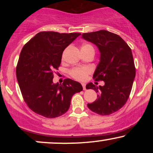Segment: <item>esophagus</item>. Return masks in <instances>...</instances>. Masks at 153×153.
Segmentation results:
<instances>
[{
	"instance_id": "1",
	"label": "esophagus",
	"mask_w": 153,
	"mask_h": 153,
	"mask_svg": "<svg viewBox=\"0 0 153 153\" xmlns=\"http://www.w3.org/2000/svg\"><path fill=\"white\" fill-rule=\"evenodd\" d=\"M82 88H83V90L84 91L86 90V88H85V83H82Z\"/></svg>"
}]
</instances>
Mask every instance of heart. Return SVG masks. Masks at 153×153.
I'll return each instance as SVG.
<instances>
[{
  "label": "heart",
  "instance_id": "heart-1",
  "mask_svg": "<svg viewBox=\"0 0 153 153\" xmlns=\"http://www.w3.org/2000/svg\"><path fill=\"white\" fill-rule=\"evenodd\" d=\"M87 49H94L90 45L85 44L81 47V50H87ZM91 73V70L88 67H75L72 68L69 71V74L75 80L79 81L85 80Z\"/></svg>",
  "mask_w": 153,
  "mask_h": 153
}]
</instances>
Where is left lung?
<instances>
[{"label":"left lung","instance_id":"8db88e82","mask_svg":"<svg viewBox=\"0 0 153 153\" xmlns=\"http://www.w3.org/2000/svg\"><path fill=\"white\" fill-rule=\"evenodd\" d=\"M82 37L99 48L100 62L94 77L105 82L103 86L87 84V89H94L99 94L88 107L99 115H110L120 109L130 95L136 74L131 48L119 35L106 30L84 33Z\"/></svg>","mask_w":153,"mask_h":153}]
</instances>
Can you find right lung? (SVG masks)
<instances>
[{"label":"right lung","mask_w":153,"mask_h":153,"mask_svg":"<svg viewBox=\"0 0 153 153\" xmlns=\"http://www.w3.org/2000/svg\"><path fill=\"white\" fill-rule=\"evenodd\" d=\"M81 34L41 31L22 48L16 66V78L23 99L34 113L56 118L68 111L73 96L80 92V82L65 79L54 84L62 52Z\"/></svg>","instance_id":"right-lung-1"}]
</instances>
